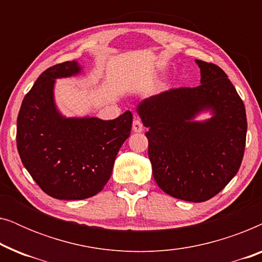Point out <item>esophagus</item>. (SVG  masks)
I'll use <instances>...</instances> for the list:
<instances>
[{"mask_svg": "<svg viewBox=\"0 0 262 262\" xmlns=\"http://www.w3.org/2000/svg\"><path fill=\"white\" fill-rule=\"evenodd\" d=\"M132 130H134L135 132H142V130H143L142 120L139 119L138 117H135L134 123H132Z\"/></svg>", "mask_w": 262, "mask_h": 262, "instance_id": "34e87169", "label": "esophagus"}]
</instances>
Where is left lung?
Instances as JSON below:
<instances>
[{"label":"left lung","mask_w":262,"mask_h":262,"mask_svg":"<svg viewBox=\"0 0 262 262\" xmlns=\"http://www.w3.org/2000/svg\"><path fill=\"white\" fill-rule=\"evenodd\" d=\"M200 85L163 92L139 102L148 127L149 159L159 187L186 202H206L218 194L242 163L247 117L243 101L220 67L195 59ZM204 110L213 117L194 118Z\"/></svg>","instance_id":"1"}]
</instances>
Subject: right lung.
Here are the masks:
<instances>
[{"label":"right lung","instance_id":"1","mask_svg":"<svg viewBox=\"0 0 262 262\" xmlns=\"http://www.w3.org/2000/svg\"><path fill=\"white\" fill-rule=\"evenodd\" d=\"M80 73L75 60L46 69L24 98L17 116L21 162L46 194L62 200L91 198L105 187L132 127L130 111L113 120L59 113L53 98L56 78Z\"/></svg>","mask_w":262,"mask_h":262}]
</instances>
